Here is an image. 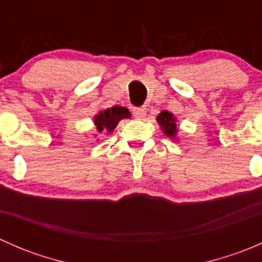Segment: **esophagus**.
<instances>
[{
    "instance_id": "obj_1",
    "label": "esophagus",
    "mask_w": 262,
    "mask_h": 262,
    "mask_svg": "<svg viewBox=\"0 0 262 262\" xmlns=\"http://www.w3.org/2000/svg\"><path fill=\"white\" fill-rule=\"evenodd\" d=\"M146 114H147L146 107H134V109H133L134 118L142 119V118H144V116H146Z\"/></svg>"
}]
</instances>
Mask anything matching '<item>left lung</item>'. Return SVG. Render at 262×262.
Here are the masks:
<instances>
[{
    "label": "left lung",
    "mask_w": 262,
    "mask_h": 262,
    "mask_svg": "<svg viewBox=\"0 0 262 262\" xmlns=\"http://www.w3.org/2000/svg\"><path fill=\"white\" fill-rule=\"evenodd\" d=\"M156 120L160 124L161 129H162L165 136L170 137V138H175L179 129L178 125H176V119L173 114L163 110V112H161L160 114L157 115V119H156Z\"/></svg>",
    "instance_id": "left-lung-1"
}]
</instances>
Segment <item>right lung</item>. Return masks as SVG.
I'll use <instances>...</instances> for the list:
<instances>
[{
  "label": "right lung",
  "instance_id": "add662e5",
  "mask_svg": "<svg viewBox=\"0 0 262 262\" xmlns=\"http://www.w3.org/2000/svg\"><path fill=\"white\" fill-rule=\"evenodd\" d=\"M130 118V113L124 106H113L102 110L94 118L96 130L99 133H113L121 119Z\"/></svg>",
  "mask_w": 262,
  "mask_h": 262
}]
</instances>
